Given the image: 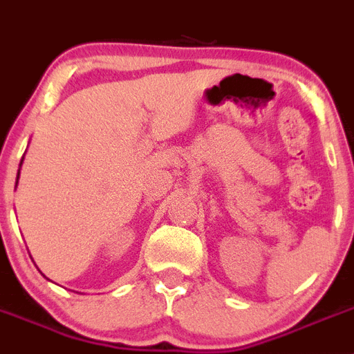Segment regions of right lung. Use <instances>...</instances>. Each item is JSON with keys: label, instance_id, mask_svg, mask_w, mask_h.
Returning <instances> with one entry per match:
<instances>
[{"label": "right lung", "instance_id": "add662e5", "mask_svg": "<svg viewBox=\"0 0 354 354\" xmlns=\"http://www.w3.org/2000/svg\"><path fill=\"white\" fill-rule=\"evenodd\" d=\"M22 160H20V166H22ZM19 176H20V169H19V173H17V183H19Z\"/></svg>", "mask_w": 354, "mask_h": 354}]
</instances>
